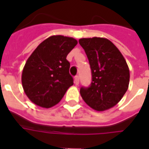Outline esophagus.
I'll return each instance as SVG.
<instances>
[{"mask_svg":"<svg viewBox=\"0 0 149 149\" xmlns=\"http://www.w3.org/2000/svg\"><path fill=\"white\" fill-rule=\"evenodd\" d=\"M79 81H80V78H79V77H78V76H76L74 78V83L76 85H78V84H79Z\"/></svg>","mask_w":149,"mask_h":149,"instance_id":"1","label":"esophagus"}]
</instances>
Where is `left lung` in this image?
<instances>
[{"mask_svg": "<svg viewBox=\"0 0 149 149\" xmlns=\"http://www.w3.org/2000/svg\"><path fill=\"white\" fill-rule=\"evenodd\" d=\"M92 71L89 87L80 90L82 99L93 109L102 112L115 106L128 90L129 68L124 56L109 40L81 38Z\"/></svg>", "mask_w": 149, "mask_h": 149, "instance_id": "1", "label": "left lung"}]
</instances>
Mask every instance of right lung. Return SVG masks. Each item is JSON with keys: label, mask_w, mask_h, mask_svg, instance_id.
Wrapping results in <instances>:
<instances>
[{"label": "right lung", "mask_w": 149, "mask_h": 149, "mask_svg": "<svg viewBox=\"0 0 149 149\" xmlns=\"http://www.w3.org/2000/svg\"><path fill=\"white\" fill-rule=\"evenodd\" d=\"M77 45L72 37L51 36L37 46L24 65L22 86L29 99L49 109L58 104L73 84L67 55Z\"/></svg>", "instance_id": "right-lung-1"}]
</instances>
